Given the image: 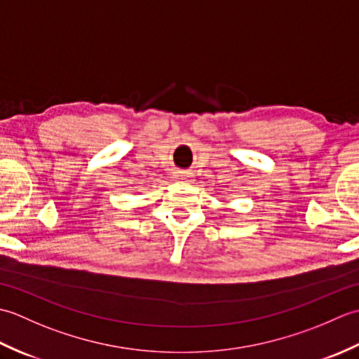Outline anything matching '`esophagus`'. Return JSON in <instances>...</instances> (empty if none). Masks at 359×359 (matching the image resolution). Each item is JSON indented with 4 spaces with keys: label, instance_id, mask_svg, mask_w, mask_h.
Wrapping results in <instances>:
<instances>
[{
    "label": "esophagus",
    "instance_id": "esophagus-1",
    "mask_svg": "<svg viewBox=\"0 0 359 359\" xmlns=\"http://www.w3.org/2000/svg\"><path fill=\"white\" fill-rule=\"evenodd\" d=\"M174 177L175 179H180V180H189V177H191V174L185 172V171H175L174 172Z\"/></svg>",
    "mask_w": 359,
    "mask_h": 359
}]
</instances>
